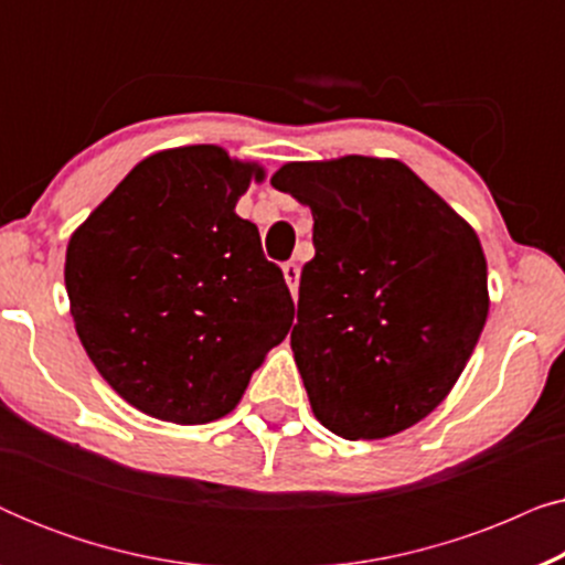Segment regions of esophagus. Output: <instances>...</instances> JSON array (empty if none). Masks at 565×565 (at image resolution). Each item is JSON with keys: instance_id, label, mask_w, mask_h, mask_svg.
Masks as SVG:
<instances>
[{"instance_id": "34e87169", "label": "esophagus", "mask_w": 565, "mask_h": 565, "mask_svg": "<svg viewBox=\"0 0 565 565\" xmlns=\"http://www.w3.org/2000/svg\"><path fill=\"white\" fill-rule=\"evenodd\" d=\"M282 275H285V282H288V288L292 296L298 292V282H300V267L296 265V262H285L282 265Z\"/></svg>"}]
</instances>
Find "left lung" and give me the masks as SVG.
<instances>
[{
  "label": "left lung",
  "instance_id": "obj_1",
  "mask_svg": "<svg viewBox=\"0 0 565 565\" xmlns=\"http://www.w3.org/2000/svg\"><path fill=\"white\" fill-rule=\"evenodd\" d=\"M273 188L313 213L316 257L300 273L290 344L316 419L344 439L414 427L483 331L476 231L396 159L298 161Z\"/></svg>",
  "mask_w": 565,
  "mask_h": 565
}]
</instances>
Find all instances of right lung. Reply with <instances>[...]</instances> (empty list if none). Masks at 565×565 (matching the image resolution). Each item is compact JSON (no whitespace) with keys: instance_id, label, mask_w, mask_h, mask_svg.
<instances>
[{"instance_id":"add662e5","label":"right lung","mask_w":565,"mask_h":565,"mask_svg":"<svg viewBox=\"0 0 565 565\" xmlns=\"http://www.w3.org/2000/svg\"><path fill=\"white\" fill-rule=\"evenodd\" d=\"M252 177L262 169L218 146L153 153L68 242L76 334L143 414L221 419L288 334L296 308L282 269L234 213Z\"/></svg>"}]
</instances>
